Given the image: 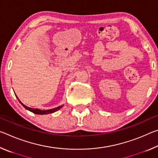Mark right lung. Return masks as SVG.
Returning <instances> with one entry per match:
<instances>
[{
    "mask_svg": "<svg viewBox=\"0 0 158 158\" xmlns=\"http://www.w3.org/2000/svg\"><path fill=\"white\" fill-rule=\"evenodd\" d=\"M17 99H18V100L19 101V102L21 104V105H22V106L26 109H27V110L30 111L31 112H33V113H34V114H40V115H43V114H48L53 113V112H55V111H56L58 110H59V109L63 106V105H62V106H58V107L53 108V109H48V110H40V109H33V108L28 107V106L23 105V104L19 100L18 98H17Z\"/></svg>",
    "mask_w": 158,
    "mask_h": 158,
    "instance_id": "right-lung-1",
    "label": "right lung"
}]
</instances>
